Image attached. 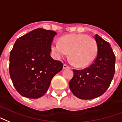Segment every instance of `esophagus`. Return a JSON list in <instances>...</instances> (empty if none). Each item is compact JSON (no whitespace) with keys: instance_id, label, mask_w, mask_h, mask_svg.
<instances>
[{"instance_id":"1","label":"esophagus","mask_w":122,"mask_h":122,"mask_svg":"<svg viewBox=\"0 0 122 122\" xmlns=\"http://www.w3.org/2000/svg\"><path fill=\"white\" fill-rule=\"evenodd\" d=\"M63 68H64V69H70V67L69 66H68V65L64 64V66H63Z\"/></svg>"}]
</instances>
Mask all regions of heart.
Instances as JSON below:
<instances>
[{"mask_svg":"<svg viewBox=\"0 0 122 122\" xmlns=\"http://www.w3.org/2000/svg\"><path fill=\"white\" fill-rule=\"evenodd\" d=\"M51 51L56 58L66 56L70 52V58L76 66L82 67L90 64L96 57L97 45L93 38L86 34L64 36L60 41H54Z\"/></svg>","mask_w":122,"mask_h":122,"instance_id":"heart-1","label":"heart"}]
</instances>
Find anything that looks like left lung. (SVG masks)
I'll return each instance as SVG.
<instances>
[{
	"label": "left lung",
	"mask_w": 122,
	"mask_h": 122,
	"mask_svg": "<svg viewBox=\"0 0 122 122\" xmlns=\"http://www.w3.org/2000/svg\"><path fill=\"white\" fill-rule=\"evenodd\" d=\"M97 45L96 58L90 66L73 70L74 75L69 82L72 93L81 99L101 96L110 86L115 72L116 58L110 43L95 36Z\"/></svg>",
	"instance_id": "8db88e82"
}]
</instances>
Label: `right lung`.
Masks as SVG:
<instances>
[{"instance_id":"1","label":"right lung","mask_w":122,"mask_h":122,"mask_svg":"<svg viewBox=\"0 0 122 122\" xmlns=\"http://www.w3.org/2000/svg\"><path fill=\"white\" fill-rule=\"evenodd\" d=\"M56 32L36 28L19 38L10 55V75L21 96L30 99L42 97L51 81L63 68L60 61L50 56Z\"/></svg>"}]
</instances>
